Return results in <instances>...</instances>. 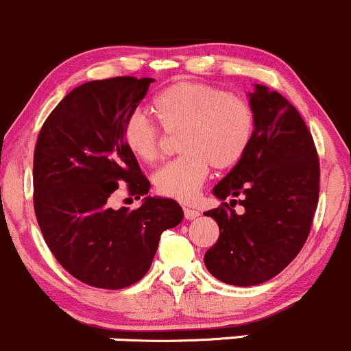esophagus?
<instances>
[{
	"instance_id": "1",
	"label": "esophagus",
	"mask_w": 351,
	"mask_h": 351,
	"mask_svg": "<svg viewBox=\"0 0 351 351\" xmlns=\"http://www.w3.org/2000/svg\"><path fill=\"white\" fill-rule=\"evenodd\" d=\"M184 217H186L187 220H194L195 217H199V210H195V208L184 207Z\"/></svg>"
}]
</instances>
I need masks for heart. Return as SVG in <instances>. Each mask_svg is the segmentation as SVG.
Returning <instances> with one entry per match:
<instances>
[{
    "mask_svg": "<svg viewBox=\"0 0 351 351\" xmlns=\"http://www.w3.org/2000/svg\"><path fill=\"white\" fill-rule=\"evenodd\" d=\"M167 134L180 132L176 160L156 172L154 186L160 195L191 202L215 169H230L245 156L254 136V111L242 97L194 81H179L152 101ZM125 147L145 164L162 154V134L144 114H132L124 125Z\"/></svg>",
    "mask_w": 351,
    "mask_h": 351,
    "instance_id": "b5f03b06",
    "label": "heart"
}]
</instances>
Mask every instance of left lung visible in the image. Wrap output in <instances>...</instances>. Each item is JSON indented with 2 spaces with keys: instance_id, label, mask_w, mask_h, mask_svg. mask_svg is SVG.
Segmentation results:
<instances>
[{
  "instance_id": "1",
  "label": "left lung",
  "mask_w": 351,
  "mask_h": 351,
  "mask_svg": "<svg viewBox=\"0 0 351 351\" xmlns=\"http://www.w3.org/2000/svg\"><path fill=\"white\" fill-rule=\"evenodd\" d=\"M249 97L255 121L252 143L214 187L222 206L204 212L220 230L204 263L217 280L237 287L270 280L297 257L320 192L317 149L297 109L262 84H255ZM237 202L246 208L243 215L231 208Z\"/></svg>"
}]
</instances>
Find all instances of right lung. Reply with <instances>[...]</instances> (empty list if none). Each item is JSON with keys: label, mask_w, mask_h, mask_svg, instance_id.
<instances>
[{"label": "right lung", "mask_w": 351, "mask_h": 351, "mask_svg": "<svg viewBox=\"0 0 351 351\" xmlns=\"http://www.w3.org/2000/svg\"><path fill=\"white\" fill-rule=\"evenodd\" d=\"M152 77L90 81L64 96L39 131L33 162L34 212L49 250L77 280L119 290L151 269L160 234L184 217L172 199L145 197L112 209L119 185L134 198L151 182L125 147L123 131Z\"/></svg>", "instance_id": "add662e5"}]
</instances>
